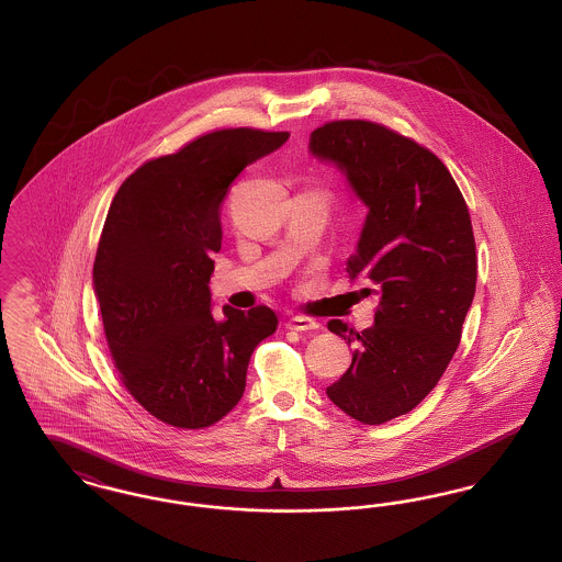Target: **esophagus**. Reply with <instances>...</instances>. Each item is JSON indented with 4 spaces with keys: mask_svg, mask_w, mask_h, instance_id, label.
<instances>
[{
    "mask_svg": "<svg viewBox=\"0 0 562 562\" xmlns=\"http://www.w3.org/2000/svg\"><path fill=\"white\" fill-rule=\"evenodd\" d=\"M286 328H291V330H316L318 322L305 318V316H293V318L286 321Z\"/></svg>",
    "mask_w": 562,
    "mask_h": 562,
    "instance_id": "1",
    "label": "esophagus"
}]
</instances>
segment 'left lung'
Here are the masks:
<instances>
[{"label":"left lung","mask_w":562,"mask_h":562,"mask_svg":"<svg viewBox=\"0 0 562 562\" xmlns=\"http://www.w3.org/2000/svg\"><path fill=\"white\" fill-rule=\"evenodd\" d=\"M310 154L335 164L369 211L348 273L379 296L371 328L328 322L356 349L326 396L362 424H385L428 396L459 346L476 291L472 221L447 166L381 124H324Z\"/></svg>","instance_id":"8db88e82"}]
</instances>
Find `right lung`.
Returning <instances> with one entry per match:
<instances>
[{"instance_id": "add662e5", "label": "right lung", "mask_w": 562, "mask_h": 562, "mask_svg": "<svg viewBox=\"0 0 562 562\" xmlns=\"http://www.w3.org/2000/svg\"><path fill=\"white\" fill-rule=\"evenodd\" d=\"M289 133L227 128L136 168L117 189L92 269L109 351L126 390L175 428H209L246 387L255 348L276 333L266 307L211 312L218 206Z\"/></svg>"}]
</instances>
